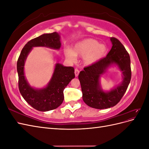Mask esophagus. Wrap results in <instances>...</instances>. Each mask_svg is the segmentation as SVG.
I'll return each mask as SVG.
<instances>
[{
	"label": "esophagus",
	"instance_id": "34e87169",
	"mask_svg": "<svg viewBox=\"0 0 149 149\" xmlns=\"http://www.w3.org/2000/svg\"><path fill=\"white\" fill-rule=\"evenodd\" d=\"M79 73V71L78 70V68H75L74 69V74H75L76 77H77V76H78Z\"/></svg>",
	"mask_w": 149,
	"mask_h": 149
}]
</instances>
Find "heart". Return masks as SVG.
I'll return each mask as SVG.
<instances>
[{"instance_id":"heart-1","label":"heart","mask_w":149,"mask_h":149,"mask_svg":"<svg viewBox=\"0 0 149 149\" xmlns=\"http://www.w3.org/2000/svg\"><path fill=\"white\" fill-rule=\"evenodd\" d=\"M106 47L103 44H99L96 40L84 39L74 45L73 49L66 48L64 49L65 55L68 60L73 62L76 56H83V62L86 66L95 63L105 55Z\"/></svg>"}]
</instances>
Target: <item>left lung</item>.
I'll list each match as a JSON object with an SVG mask.
<instances>
[{
	"mask_svg": "<svg viewBox=\"0 0 149 149\" xmlns=\"http://www.w3.org/2000/svg\"><path fill=\"white\" fill-rule=\"evenodd\" d=\"M110 40L112 46L107 56L94 64L85 67L78 76L84 102L88 106L98 109L116 106L124 96L131 79L128 52L119 40L114 37ZM112 65H116L122 71L123 81L109 92H104L100 84V78Z\"/></svg>",
	"mask_w": 149,
	"mask_h": 149,
	"instance_id": "8db88e82",
	"label": "left lung"
}]
</instances>
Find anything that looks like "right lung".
Listing matches in <instances>:
<instances>
[{"mask_svg":"<svg viewBox=\"0 0 149 149\" xmlns=\"http://www.w3.org/2000/svg\"><path fill=\"white\" fill-rule=\"evenodd\" d=\"M61 45L59 33L56 31L52 33H44L27 42L22 49L17 61L20 93L28 104L39 111H51L61 104L64 100V89L75 77L74 70L73 67L56 63L52 77L47 86L35 89L31 86L25 78V63L33 47H45L59 49Z\"/></svg>","mask_w":149,"mask_h":149,"instance_id":"1","label":"right lung"}]
</instances>
